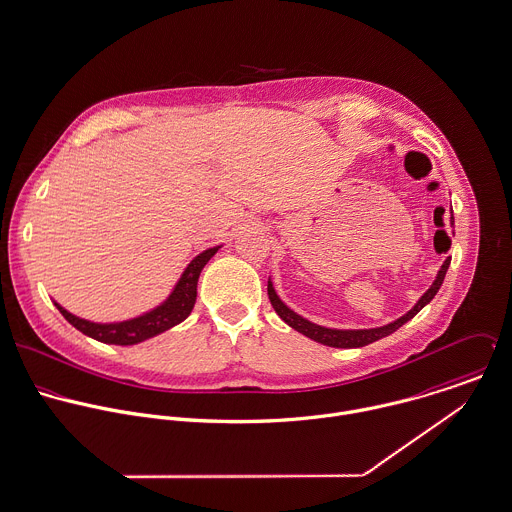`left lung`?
<instances>
[{"label":"left lung","instance_id":"1","mask_svg":"<svg viewBox=\"0 0 512 512\" xmlns=\"http://www.w3.org/2000/svg\"><path fill=\"white\" fill-rule=\"evenodd\" d=\"M451 225H453V217H451ZM449 263H451V257L445 259V263L441 265L433 285L427 289V293L417 301V305L409 310L408 314L400 316L398 320L386 324V326H380V328H366V330H336V328H324V326H318L314 322H310L307 318L299 316L297 312H293L291 308L287 307L275 293L271 281L267 285V293H269V301L275 308V312L291 326L295 328L297 332L305 334L310 340L314 342H320L324 346H332V348H360V346H366V344H372L392 332H396L400 326H404L408 320H411L421 308L425 307L427 303H431V299L437 295L439 287L443 285V279H445V273L449 269Z\"/></svg>","mask_w":512,"mask_h":512}]
</instances>
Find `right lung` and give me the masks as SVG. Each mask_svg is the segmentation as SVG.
Returning <instances> with one entry per match:
<instances>
[{
	"label": "right lung",
	"mask_w": 512,
	"mask_h": 512,
	"mask_svg": "<svg viewBox=\"0 0 512 512\" xmlns=\"http://www.w3.org/2000/svg\"><path fill=\"white\" fill-rule=\"evenodd\" d=\"M219 247H211L205 249L204 253H200L184 271V275L180 277L178 285L174 287L172 295L168 297V301L164 305H160L138 318L132 320H124V322H112V324H97L85 318H79L75 314H71L69 310L57 305L59 312L83 334L104 342V344H120V346H130V344H138L142 340H148L176 324H180L182 320H186L192 312V308L196 305V297H198V279L200 273L205 267V263L217 253Z\"/></svg>",
	"instance_id": "right-lung-1"
}]
</instances>
